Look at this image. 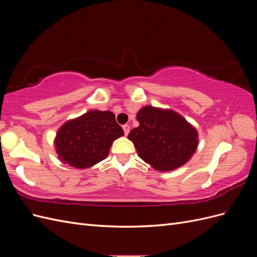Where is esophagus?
<instances>
[{
    "label": "esophagus",
    "instance_id": "34e87169",
    "mask_svg": "<svg viewBox=\"0 0 257 257\" xmlns=\"http://www.w3.org/2000/svg\"><path fill=\"white\" fill-rule=\"evenodd\" d=\"M122 127H123V131H124V134L127 135L130 133V125H128V124H124Z\"/></svg>",
    "mask_w": 257,
    "mask_h": 257
}]
</instances>
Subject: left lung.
Segmentation results:
<instances>
[{
	"mask_svg": "<svg viewBox=\"0 0 257 257\" xmlns=\"http://www.w3.org/2000/svg\"><path fill=\"white\" fill-rule=\"evenodd\" d=\"M139 126L130 132L139 158L161 172L188 162L197 148V132L175 111L146 106L137 113Z\"/></svg>",
	"mask_w": 257,
	"mask_h": 257,
	"instance_id": "1",
	"label": "left lung"
}]
</instances>
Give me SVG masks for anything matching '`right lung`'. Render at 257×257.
<instances>
[{
    "instance_id": "add662e5",
    "label": "right lung",
    "mask_w": 257,
    "mask_h": 257,
    "mask_svg": "<svg viewBox=\"0 0 257 257\" xmlns=\"http://www.w3.org/2000/svg\"><path fill=\"white\" fill-rule=\"evenodd\" d=\"M123 135L111 111L92 110L66 122L59 130L54 145L64 164L82 169L105 160L112 142Z\"/></svg>"
}]
</instances>
